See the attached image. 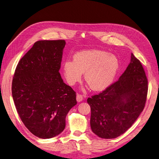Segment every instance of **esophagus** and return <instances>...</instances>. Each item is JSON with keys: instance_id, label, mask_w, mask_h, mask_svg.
<instances>
[{"instance_id": "esophagus-1", "label": "esophagus", "mask_w": 159, "mask_h": 159, "mask_svg": "<svg viewBox=\"0 0 159 159\" xmlns=\"http://www.w3.org/2000/svg\"><path fill=\"white\" fill-rule=\"evenodd\" d=\"M83 100V96L80 94H77V101L78 102H82Z\"/></svg>"}]
</instances>
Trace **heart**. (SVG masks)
Segmentation results:
<instances>
[{
    "label": "heart",
    "mask_w": 159,
    "mask_h": 159,
    "mask_svg": "<svg viewBox=\"0 0 159 159\" xmlns=\"http://www.w3.org/2000/svg\"><path fill=\"white\" fill-rule=\"evenodd\" d=\"M119 68V61L107 52L91 49L77 52L74 60L63 63V74L70 85L79 82L84 73L85 81L94 91L105 89L111 83Z\"/></svg>",
    "instance_id": "heart-1"
}]
</instances>
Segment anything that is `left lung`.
Returning <instances> with one entry per match:
<instances>
[{
    "label": "left lung",
    "instance_id": "8db88e82",
    "mask_svg": "<svg viewBox=\"0 0 159 159\" xmlns=\"http://www.w3.org/2000/svg\"><path fill=\"white\" fill-rule=\"evenodd\" d=\"M148 88L145 70L131 53V62L119 80L102 93L88 98L92 131L105 139L124 134L145 108Z\"/></svg>",
    "mask_w": 159,
    "mask_h": 159
}]
</instances>
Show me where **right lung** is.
<instances>
[{
  "label": "right lung",
  "instance_id": "add662e5",
  "mask_svg": "<svg viewBox=\"0 0 159 159\" xmlns=\"http://www.w3.org/2000/svg\"><path fill=\"white\" fill-rule=\"evenodd\" d=\"M65 40H39L20 60L12 82V95L19 116L35 136L49 139L65 127L76 93L63 82L61 67Z\"/></svg>",
  "mask_w": 159,
  "mask_h": 159
}]
</instances>
